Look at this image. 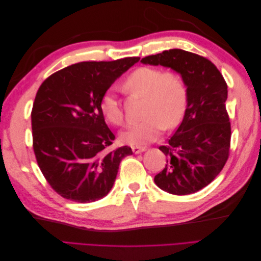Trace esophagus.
I'll use <instances>...</instances> for the list:
<instances>
[{"label": "esophagus", "instance_id": "34e87169", "mask_svg": "<svg viewBox=\"0 0 261 261\" xmlns=\"http://www.w3.org/2000/svg\"><path fill=\"white\" fill-rule=\"evenodd\" d=\"M132 150H133V152L134 153H140V152H144L145 150H146V147H138V146H134L133 148H132Z\"/></svg>", "mask_w": 261, "mask_h": 261}]
</instances>
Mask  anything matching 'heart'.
<instances>
[{
  "instance_id": "b5f03b06",
  "label": "heart",
  "mask_w": 261,
  "mask_h": 261,
  "mask_svg": "<svg viewBox=\"0 0 261 261\" xmlns=\"http://www.w3.org/2000/svg\"><path fill=\"white\" fill-rule=\"evenodd\" d=\"M133 96L144 98V120L132 125L122 139L129 145H145L155 140L164 127L174 128L184 116L187 106V88L181 76L174 70L143 66L132 72L124 82ZM100 111L113 125H123L125 115L114 90H107L100 100Z\"/></svg>"
}]
</instances>
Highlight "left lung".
I'll list each match as a JSON object with an SVG mask.
<instances>
[{
	"label": "left lung",
	"instance_id": "obj_1",
	"mask_svg": "<svg viewBox=\"0 0 261 261\" xmlns=\"http://www.w3.org/2000/svg\"><path fill=\"white\" fill-rule=\"evenodd\" d=\"M140 62L171 67L181 75L187 87L183 121L168 144L159 147L168 159L154 183L173 195L198 192L222 171L230 154L227 85L211 61L180 49L149 55Z\"/></svg>",
	"mask_w": 261,
	"mask_h": 261
}]
</instances>
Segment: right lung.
<instances>
[{"label": "right lung", "instance_id": "1", "mask_svg": "<svg viewBox=\"0 0 261 261\" xmlns=\"http://www.w3.org/2000/svg\"><path fill=\"white\" fill-rule=\"evenodd\" d=\"M139 58L82 62L41 84L31 111L33 148L44 178L63 198L92 202L111 191L127 146L110 151L115 139L100 100Z\"/></svg>", "mask_w": 261, "mask_h": 261}]
</instances>
